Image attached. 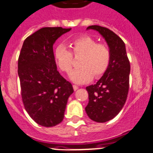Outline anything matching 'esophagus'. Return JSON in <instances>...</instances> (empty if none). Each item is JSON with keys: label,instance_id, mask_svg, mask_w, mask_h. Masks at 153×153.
Returning a JSON list of instances; mask_svg holds the SVG:
<instances>
[{"label": "esophagus", "instance_id": "34e87169", "mask_svg": "<svg viewBox=\"0 0 153 153\" xmlns=\"http://www.w3.org/2000/svg\"><path fill=\"white\" fill-rule=\"evenodd\" d=\"M73 87H74V90H75V91H76V90H77L78 88H79V87H78L76 85H74V86H73Z\"/></svg>", "mask_w": 153, "mask_h": 153}]
</instances>
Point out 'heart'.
Returning a JSON list of instances; mask_svg holds the SVG:
<instances>
[{"label": "heart", "mask_w": 153, "mask_h": 153, "mask_svg": "<svg viewBox=\"0 0 153 153\" xmlns=\"http://www.w3.org/2000/svg\"><path fill=\"white\" fill-rule=\"evenodd\" d=\"M70 47L75 56H82L76 70L70 73V79L81 84L90 81L92 77L98 78L105 73L110 61V51L103 44H98L95 39L83 36L73 40ZM63 45L55 50L54 56L58 67L65 73H70L73 66V55Z\"/></svg>", "instance_id": "1"}]
</instances>
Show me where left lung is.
<instances>
[{
	"label": "left lung",
	"instance_id": "obj_1",
	"mask_svg": "<svg viewBox=\"0 0 153 153\" xmlns=\"http://www.w3.org/2000/svg\"><path fill=\"white\" fill-rule=\"evenodd\" d=\"M106 40L110 51V61L102 77L94 85L86 86L89 102L85 110L92 120L106 123L121 111L129 91L130 64L123 40L108 28L92 25Z\"/></svg>",
	"mask_w": 153,
	"mask_h": 153
}]
</instances>
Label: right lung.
<instances>
[{"instance_id":"obj_1","label":"right lung","mask_w":153,"mask_h":153,"mask_svg":"<svg viewBox=\"0 0 153 153\" xmlns=\"http://www.w3.org/2000/svg\"><path fill=\"white\" fill-rule=\"evenodd\" d=\"M71 30L44 27L25 39L18 59V76L24 106L40 126L51 127L61 123L72 84L58 72L53 46Z\"/></svg>"}]
</instances>
